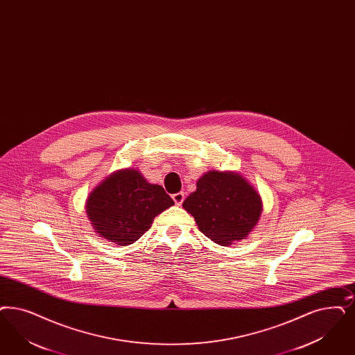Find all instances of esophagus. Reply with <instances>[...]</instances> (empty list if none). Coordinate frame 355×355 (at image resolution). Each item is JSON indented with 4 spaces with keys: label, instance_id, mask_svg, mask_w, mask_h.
Listing matches in <instances>:
<instances>
[{
    "label": "esophagus",
    "instance_id": "obj_1",
    "mask_svg": "<svg viewBox=\"0 0 355 355\" xmlns=\"http://www.w3.org/2000/svg\"><path fill=\"white\" fill-rule=\"evenodd\" d=\"M171 198H173V200L175 202V205H177V206H181V205L184 203V193H177V194H173V196H171Z\"/></svg>",
    "mask_w": 355,
    "mask_h": 355
}]
</instances>
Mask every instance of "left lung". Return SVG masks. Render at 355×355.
<instances>
[{"label": "left lung", "instance_id": "left-lung-1", "mask_svg": "<svg viewBox=\"0 0 355 355\" xmlns=\"http://www.w3.org/2000/svg\"><path fill=\"white\" fill-rule=\"evenodd\" d=\"M184 208L198 228L214 243L243 240L261 216V198L241 175L232 171H208L196 190L184 199Z\"/></svg>", "mask_w": 355, "mask_h": 355}]
</instances>
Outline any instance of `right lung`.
<instances>
[{
  "label": "right lung",
  "mask_w": 355,
  "mask_h": 355,
  "mask_svg": "<svg viewBox=\"0 0 355 355\" xmlns=\"http://www.w3.org/2000/svg\"><path fill=\"white\" fill-rule=\"evenodd\" d=\"M173 205L162 186L148 184L135 169H124L93 190L86 214L98 234L124 246L139 240L153 219Z\"/></svg>",
  "instance_id": "right-lung-1"
}]
</instances>
